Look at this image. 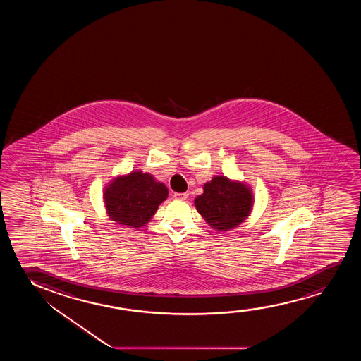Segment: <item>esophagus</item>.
<instances>
[{
  "mask_svg": "<svg viewBox=\"0 0 361 361\" xmlns=\"http://www.w3.org/2000/svg\"><path fill=\"white\" fill-rule=\"evenodd\" d=\"M173 197L176 198V200H186V198L188 197V193H175V195H173Z\"/></svg>",
  "mask_w": 361,
  "mask_h": 361,
  "instance_id": "34e87169",
  "label": "esophagus"
}]
</instances>
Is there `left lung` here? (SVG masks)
Masks as SVG:
<instances>
[{
  "instance_id": "left-lung-1",
  "label": "left lung",
  "mask_w": 361,
  "mask_h": 361,
  "mask_svg": "<svg viewBox=\"0 0 361 361\" xmlns=\"http://www.w3.org/2000/svg\"><path fill=\"white\" fill-rule=\"evenodd\" d=\"M254 197L245 183L226 176H214L204 183L203 193L195 200L197 212L217 231H229L247 219Z\"/></svg>"
}]
</instances>
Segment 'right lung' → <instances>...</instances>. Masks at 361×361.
<instances>
[{
    "label": "right lung",
    "instance_id": "obj_1",
    "mask_svg": "<svg viewBox=\"0 0 361 361\" xmlns=\"http://www.w3.org/2000/svg\"><path fill=\"white\" fill-rule=\"evenodd\" d=\"M168 195V188L153 175L135 170L114 178L104 188V200L112 221L126 227L140 228L150 221Z\"/></svg>",
    "mask_w": 361,
    "mask_h": 361
}]
</instances>
